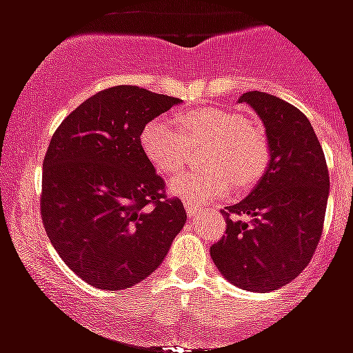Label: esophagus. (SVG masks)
I'll use <instances>...</instances> for the list:
<instances>
[{"mask_svg": "<svg viewBox=\"0 0 353 353\" xmlns=\"http://www.w3.org/2000/svg\"><path fill=\"white\" fill-rule=\"evenodd\" d=\"M185 209H187L188 216H196L199 210H201V207L196 203H192V201H185Z\"/></svg>", "mask_w": 353, "mask_h": 353, "instance_id": "esophagus-1", "label": "esophagus"}]
</instances>
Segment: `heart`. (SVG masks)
I'll list each match as a JSON object with an SVG mask.
<instances>
[{
    "label": "heart",
    "instance_id": "obj_1",
    "mask_svg": "<svg viewBox=\"0 0 353 353\" xmlns=\"http://www.w3.org/2000/svg\"><path fill=\"white\" fill-rule=\"evenodd\" d=\"M209 143L199 168H188L172 179V190L187 201L207 203L231 188L256 183L269 165V143L245 115L223 108H194L176 119L157 117L141 133V146L150 163L163 174L181 170L190 146Z\"/></svg>",
    "mask_w": 353,
    "mask_h": 353
}]
</instances>
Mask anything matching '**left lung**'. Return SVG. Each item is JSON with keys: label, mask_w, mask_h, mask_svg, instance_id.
<instances>
[{"label": "left lung", "mask_w": 353, "mask_h": 353, "mask_svg": "<svg viewBox=\"0 0 353 353\" xmlns=\"http://www.w3.org/2000/svg\"><path fill=\"white\" fill-rule=\"evenodd\" d=\"M240 102L262 119L271 161L256 188L223 210L225 234L210 256L231 284L268 293L299 276L315 254L330 174L312 122L299 108L263 91L243 93Z\"/></svg>", "instance_id": "obj_1"}]
</instances>
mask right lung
Returning a JSON list of instances; mask_svg holds the SVG:
<instances>
[{
  "label": "right lung",
  "instance_id": "right-lung-1",
  "mask_svg": "<svg viewBox=\"0 0 353 353\" xmlns=\"http://www.w3.org/2000/svg\"><path fill=\"white\" fill-rule=\"evenodd\" d=\"M179 99L137 85L99 91L63 119L43 157L40 210L63 262L88 284L117 291L165 260L187 221L141 146L143 128Z\"/></svg>",
  "mask_w": 353,
  "mask_h": 353
}]
</instances>
